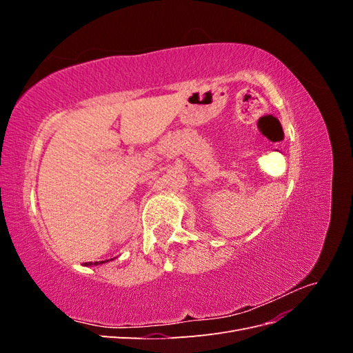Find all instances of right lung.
Masks as SVG:
<instances>
[{
    "label": "right lung",
    "instance_id": "right-lung-1",
    "mask_svg": "<svg viewBox=\"0 0 353 353\" xmlns=\"http://www.w3.org/2000/svg\"><path fill=\"white\" fill-rule=\"evenodd\" d=\"M112 261V259H110ZM104 262H109V259L108 261H100V262H85V266H91V265H100V263H104Z\"/></svg>",
    "mask_w": 353,
    "mask_h": 353
}]
</instances>
